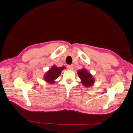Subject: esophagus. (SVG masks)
Wrapping results in <instances>:
<instances>
[{
	"instance_id": "34e87169",
	"label": "esophagus",
	"mask_w": 133,
	"mask_h": 133,
	"mask_svg": "<svg viewBox=\"0 0 133 133\" xmlns=\"http://www.w3.org/2000/svg\"><path fill=\"white\" fill-rule=\"evenodd\" d=\"M67 68L69 69H70V70H72L73 69V67L71 66V65H68L67 66Z\"/></svg>"
}]
</instances>
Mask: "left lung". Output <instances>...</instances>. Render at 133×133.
I'll use <instances>...</instances> for the list:
<instances>
[{"instance_id":"obj_1","label":"left lung","mask_w":133,"mask_h":133,"mask_svg":"<svg viewBox=\"0 0 133 133\" xmlns=\"http://www.w3.org/2000/svg\"><path fill=\"white\" fill-rule=\"evenodd\" d=\"M78 76L81 80L82 85L85 87H89L93 86L95 79L92 75L85 68H82L77 71Z\"/></svg>"}]
</instances>
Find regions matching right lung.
Wrapping results in <instances>:
<instances>
[{
    "instance_id": "obj_1",
    "label": "right lung",
    "mask_w": 133,
    "mask_h": 133,
    "mask_svg": "<svg viewBox=\"0 0 133 133\" xmlns=\"http://www.w3.org/2000/svg\"><path fill=\"white\" fill-rule=\"evenodd\" d=\"M66 67H58L56 65H54L50 68L45 74L44 79L45 82L50 84H55V80L57 78L61 75L62 71L66 69Z\"/></svg>"
}]
</instances>
